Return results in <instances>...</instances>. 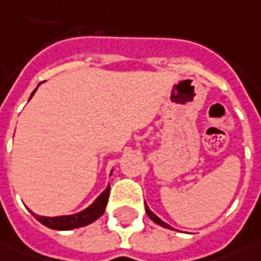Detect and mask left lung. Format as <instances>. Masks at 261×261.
<instances>
[{
    "label": "left lung",
    "mask_w": 261,
    "mask_h": 261,
    "mask_svg": "<svg viewBox=\"0 0 261 261\" xmlns=\"http://www.w3.org/2000/svg\"><path fill=\"white\" fill-rule=\"evenodd\" d=\"M146 212H147L148 217H150V218L153 220V222H156V224H159L160 227H163V228L173 229V228H172V227H170V225H169V224H166L165 221L160 220V218H159V217H158V215H156V214H153V212L150 211V208H148V206H147V203H146Z\"/></svg>",
    "instance_id": "obj_1"
}]
</instances>
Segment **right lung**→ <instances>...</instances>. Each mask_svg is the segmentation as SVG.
<instances>
[{
	"mask_svg": "<svg viewBox=\"0 0 261 261\" xmlns=\"http://www.w3.org/2000/svg\"><path fill=\"white\" fill-rule=\"evenodd\" d=\"M40 86V84L37 85V88ZM37 88L34 89L30 95V99L34 95V92L37 91ZM108 196H110V185L105 188L103 191L94 202L91 203L88 208H85L84 211L76 212V214H72V215H59V217H43V215H37L32 212L33 217L36 220L41 222L43 225L49 227L51 229H59V231H68V229H75L79 227H85L92 224L94 221H96L105 211L107 208V202H108Z\"/></svg>",
	"mask_w": 261,
	"mask_h": 261,
	"instance_id": "add662e5",
	"label": "right lung"
}]
</instances>
